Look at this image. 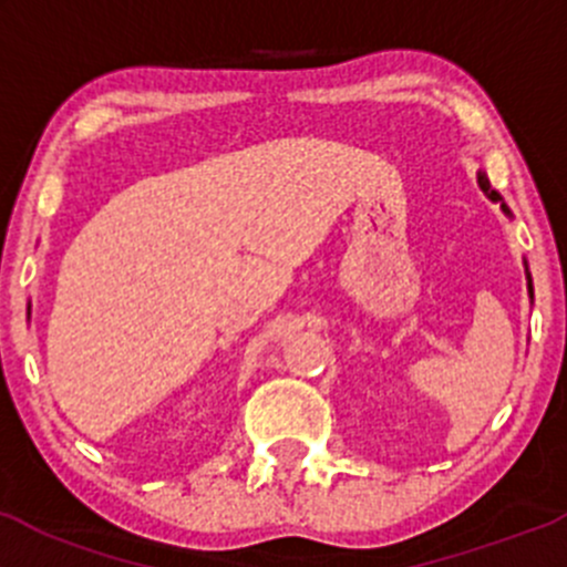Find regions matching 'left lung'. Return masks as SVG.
Returning <instances> with one entry per match:
<instances>
[{
	"instance_id": "left-lung-1",
	"label": "left lung",
	"mask_w": 567,
	"mask_h": 567,
	"mask_svg": "<svg viewBox=\"0 0 567 567\" xmlns=\"http://www.w3.org/2000/svg\"><path fill=\"white\" fill-rule=\"evenodd\" d=\"M477 183H480V188H483V194H485V197L491 199V203H499V205H502V210H505V216H513V214H511V208H507V205L502 203L499 192H494V188H491L488 177H485L483 169H480V173H477ZM524 271H527V290H529V299H532V296H535V293H532V277H529V266H527V260H524Z\"/></svg>"
}]
</instances>
